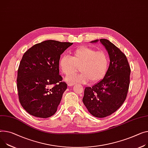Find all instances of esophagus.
<instances>
[{
  "mask_svg": "<svg viewBox=\"0 0 148 148\" xmlns=\"http://www.w3.org/2000/svg\"><path fill=\"white\" fill-rule=\"evenodd\" d=\"M68 85V86H73V85H74V83H73V82H71V83H69L67 84Z\"/></svg>",
  "mask_w": 148,
  "mask_h": 148,
  "instance_id": "34e87169",
  "label": "esophagus"
}]
</instances>
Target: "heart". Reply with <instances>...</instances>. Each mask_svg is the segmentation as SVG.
I'll return each instance as SVG.
<instances>
[{
    "label": "heart",
    "mask_w": 148,
    "mask_h": 148,
    "mask_svg": "<svg viewBox=\"0 0 148 148\" xmlns=\"http://www.w3.org/2000/svg\"><path fill=\"white\" fill-rule=\"evenodd\" d=\"M59 65L62 72L67 76L77 72L80 67L81 73L68 76L66 77L68 82L86 84L90 81L95 84L106 76L109 66V58L104 51H95L92 48L82 46L76 49L71 57H61Z\"/></svg>",
    "instance_id": "obj_1"
}]
</instances>
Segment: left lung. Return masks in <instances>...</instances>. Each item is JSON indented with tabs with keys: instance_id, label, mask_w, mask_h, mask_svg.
Segmentation results:
<instances>
[{
	"instance_id": "obj_1",
	"label": "left lung",
	"mask_w": 148,
	"mask_h": 148,
	"mask_svg": "<svg viewBox=\"0 0 148 148\" xmlns=\"http://www.w3.org/2000/svg\"><path fill=\"white\" fill-rule=\"evenodd\" d=\"M100 42L109 54V67L101 81L92 87L85 88L82 101L92 116L104 118L116 111L126 99L131 71L126 55L118 47L106 39H100Z\"/></svg>"
}]
</instances>
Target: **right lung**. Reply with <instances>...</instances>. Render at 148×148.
Segmentation results:
<instances>
[{"instance_id": "1", "label": "right lung", "mask_w": 148, "mask_h": 148, "mask_svg": "<svg viewBox=\"0 0 148 148\" xmlns=\"http://www.w3.org/2000/svg\"><path fill=\"white\" fill-rule=\"evenodd\" d=\"M72 44L44 41L34 45L22 56L18 70L17 89L20 103L29 114L48 118L58 110L67 88L59 74V62L60 55Z\"/></svg>"}]
</instances>
